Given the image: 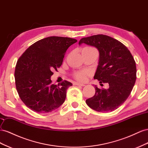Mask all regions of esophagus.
<instances>
[{
    "mask_svg": "<svg viewBox=\"0 0 148 148\" xmlns=\"http://www.w3.org/2000/svg\"><path fill=\"white\" fill-rule=\"evenodd\" d=\"M74 84L75 86H81V87L85 86V85H84V84H80V83H78V82H75V83H74Z\"/></svg>",
    "mask_w": 148,
    "mask_h": 148,
    "instance_id": "esophagus-1",
    "label": "esophagus"
}]
</instances>
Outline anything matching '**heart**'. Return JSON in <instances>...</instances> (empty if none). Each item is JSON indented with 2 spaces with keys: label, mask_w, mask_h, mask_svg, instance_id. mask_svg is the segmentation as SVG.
Returning <instances> with one entry per match:
<instances>
[{
  "label": "heart",
  "mask_w": 148,
  "mask_h": 148,
  "mask_svg": "<svg viewBox=\"0 0 148 148\" xmlns=\"http://www.w3.org/2000/svg\"><path fill=\"white\" fill-rule=\"evenodd\" d=\"M94 49L91 47H85L82 49ZM89 73L87 71H84L81 72H77V73H75L74 74V78L77 80L78 81L80 82H85L87 79V77L89 75Z\"/></svg>",
  "instance_id": "heart-1"
}]
</instances>
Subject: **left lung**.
Listing matches in <instances>:
<instances>
[{
	"mask_svg": "<svg viewBox=\"0 0 148 148\" xmlns=\"http://www.w3.org/2000/svg\"><path fill=\"white\" fill-rule=\"evenodd\" d=\"M94 46L99 51V62L94 79L108 83L107 89L96 86L95 94L86 100L89 107L99 112H112L128 99L136 79V66L132 53L120 41L105 35L83 38L79 42Z\"/></svg>",
	"mask_w": 148,
	"mask_h": 148,
	"instance_id": "left-lung-1",
	"label": "left lung"
}]
</instances>
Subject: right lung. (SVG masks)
<instances>
[{
  "instance_id": "right-lung-1",
  "label": "right lung",
  "mask_w": 148,
  "mask_h": 148,
  "mask_svg": "<svg viewBox=\"0 0 148 148\" xmlns=\"http://www.w3.org/2000/svg\"><path fill=\"white\" fill-rule=\"evenodd\" d=\"M77 41L67 37H47L33 43L19 58L15 70L16 88L32 110L48 113L64 102L67 89L73 84L64 81L54 85L51 76L61 66L67 49Z\"/></svg>"
}]
</instances>
